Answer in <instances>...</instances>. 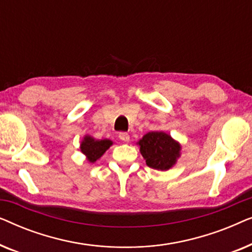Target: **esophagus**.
<instances>
[{
  "instance_id": "34e87169",
  "label": "esophagus",
  "mask_w": 252,
  "mask_h": 252,
  "mask_svg": "<svg viewBox=\"0 0 252 252\" xmlns=\"http://www.w3.org/2000/svg\"><path fill=\"white\" fill-rule=\"evenodd\" d=\"M119 139L124 141V142H128V141H129V134L125 133V132L119 133Z\"/></svg>"
}]
</instances>
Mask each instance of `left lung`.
Returning <instances> with one entry per match:
<instances>
[{
	"instance_id": "8db88e82",
	"label": "left lung",
	"mask_w": 252,
	"mask_h": 252,
	"mask_svg": "<svg viewBox=\"0 0 252 252\" xmlns=\"http://www.w3.org/2000/svg\"><path fill=\"white\" fill-rule=\"evenodd\" d=\"M140 153L149 167L166 171L177 163L181 146L164 132H149L137 142Z\"/></svg>"
}]
</instances>
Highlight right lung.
I'll use <instances>...</instances> for the list:
<instances>
[{"instance_id":"1","label":"right lung","mask_w":252,"mask_h":252,"mask_svg":"<svg viewBox=\"0 0 252 252\" xmlns=\"http://www.w3.org/2000/svg\"><path fill=\"white\" fill-rule=\"evenodd\" d=\"M111 146L112 141H110L108 139L95 140L93 139L92 136L86 135L81 142L80 149L81 153L86 155L87 159L91 161V163H94V161L97 160L98 158H101L102 155Z\"/></svg>"}]
</instances>
